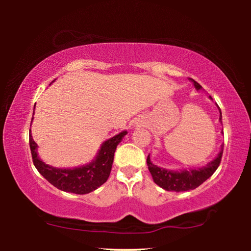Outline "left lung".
<instances>
[{
  "mask_svg": "<svg viewBox=\"0 0 251 251\" xmlns=\"http://www.w3.org/2000/svg\"><path fill=\"white\" fill-rule=\"evenodd\" d=\"M190 82L194 84L195 88L197 91L202 90V87L199 85L196 80L193 78H189ZM209 99L212 100L209 96ZM219 113V122L222 123V112ZM224 151V145L220 147V151L218 152L217 157L215 159L209 161L206 166L193 168V169H182V171H171V169H166L163 167H158L157 165L152 164L151 160V157L148 155L147 157V166L151 174L152 179H154L155 184L158 185L161 188L167 190V192H187V190H193L201 186L203 181H206L212 174L216 172L218 168L220 160H222Z\"/></svg>",
  "mask_w": 251,
  "mask_h": 251,
  "instance_id": "8db88e82",
  "label": "left lung"
}]
</instances>
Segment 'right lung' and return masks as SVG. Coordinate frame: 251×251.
<instances>
[{
	"label": "right lung",
	"instance_id": "1",
	"mask_svg": "<svg viewBox=\"0 0 251 251\" xmlns=\"http://www.w3.org/2000/svg\"><path fill=\"white\" fill-rule=\"evenodd\" d=\"M126 134L127 131L123 130L105 141L91 163L74 168H57L45 164L39 157L37 144L33 141L32 135L29 134V148L33 164L41 175L59 190L77 195L88 194L108 179L116 147Z\"/></svg>",
	"mask_w": 251,
	"mask_h": 251
}]
</instances>
